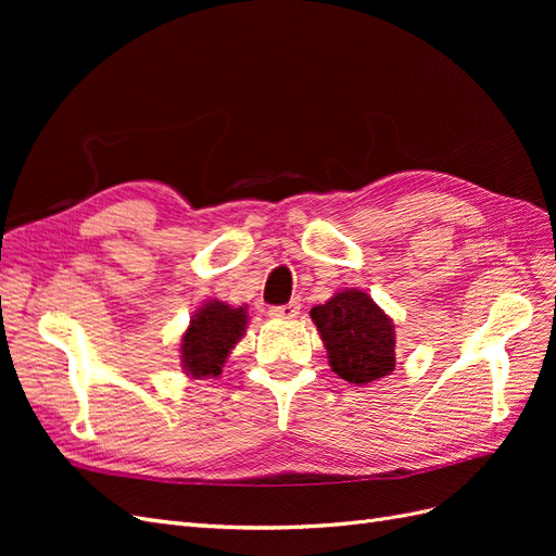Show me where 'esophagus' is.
<instances>
[{"label": "esophagus", "mask_w": 556, "mask_h": 556, "mask_svg": "<svg viewBox=\"0 0 556 556\" xmlns=\"http://www.w3.org/2000/svg\"><path fill=\"white\" fill-rule=\"evenodd\" d=\"M299 311H301L299 301H290V304H285V306H274L271 311H268V315L276 319H292L299 315Z\"/></svg>", "instance_id": "34e87169"}]
</instances>
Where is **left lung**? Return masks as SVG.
Returning a JSON list of instances; mask_svg holds the SVG:
<instances>
[{"label": "left lung", "instance_id": "1", "mask_svg": "<svg viewBox=\"0 0 556 556\" xmlns=\"http://www.w3.org/2000/svg\"><path fill=\"white\" fill-rule=\"evenodd\" d=\"M336 376L366 384L394 371V325L376 301L359 290H343L311 311Z\"/></svg>", "mask_w": 556, "mask_h": 556}]
</instances>
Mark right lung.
<instances>
[{"mask_svg":"<svg viewBox=\"0 0 556 556\" xmlns=\"http://www.w3.org/2000/svg\"><path fill=\"white\" fill-rule=\"evenodd\" d=\"M245 308H231L223 301H208L201 306L188 331L182 333L180 364L192 378L220 376L229 357V350L245 333Z\"/></svg>","mask_w":556,"mask_h":556,"instance_id":"right-lung-1","label":"right lung"}]
</instances>
